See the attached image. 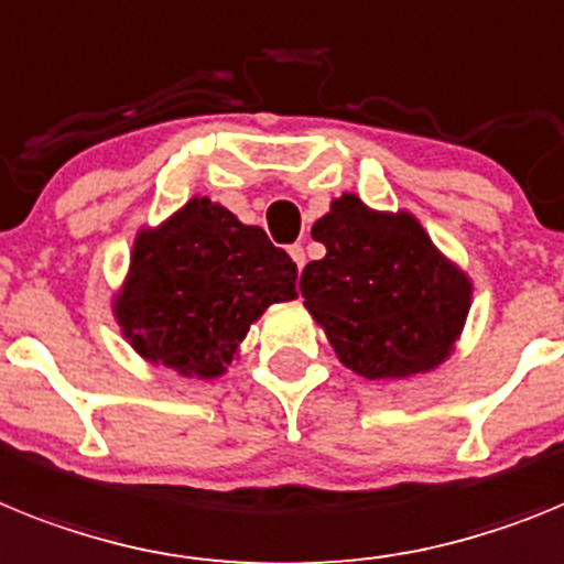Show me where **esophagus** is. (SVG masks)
Segmentation results:
<instances>
[{
	"mask_svg": "<svg viewBox=\"0 0 564 564\" xmlns=\"http://www.w3.org/2000/svg\"><path fill=\"white\" fill-rule=\"evenodd\" d=\"M289 254H292V261L297 263V269L306 267V249H303L301 243H292V247H289Z\"/></svg>",
	"mask_w": 564,
	"mask_h": 564,
	"instance_id": "obj_1",
	"label": "esophagus"
}]
</instances>
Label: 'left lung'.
<instances>
[{"label": "left lung", "mask_w": 564, "mask_h": 564, "mask_svg": "<svg viewBox=\"0 0 564 564\" xmlns=\"http://www.w3.org/2000/svg\"><path fill=\"white\" fill-rule=\"evenodd\" d=\"M312 238L326 254L303 269V306L346 369L403 380L448 360L471 310V281L414 215L377 213L346 193Z\"/></svg>", "instance_id": "1"}]
</instances>
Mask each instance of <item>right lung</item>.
<instances>
[{
    "label": "right lung",
    "mask_w": 564,
    "mask_h": 564,
    "mask_svg": "<svg viewBox=\"0 0 564 564\" xmlns=\"http://www.w3.org/2000/svg\"><path fill=\"white\" fill-rule=\"evenodd\" d=\"M297 267L221 204L193 198L135 235L130 272L112 297L121 335L150 364L221 377L272 303L297 297Z\"/></svg>",
    "instance_id": "1"
}]
</instances>
